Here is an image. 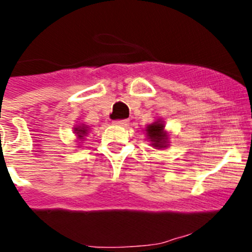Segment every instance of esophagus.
Here are the masks:
<instances>
[{"instance_id":"obj_1","label":"esophagus","mask_w":252,"mask_h":252,"mask_svg":"<svg viewBox=\"0 0 252 252\" xmlns=\"http://www.w3.org/2000/svg\"><path fill=\"white\" fill-rule=\"evenodd\" d=\"M128 119H119V121H114V124L115 126H126V124H128Z\"/></svg>"}]
</instances>
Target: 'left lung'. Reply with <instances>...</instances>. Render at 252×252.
<instances>
[{
    "label": "left lung",
    "mask_w": 252,
    "mask_h": 252,
    "mask_svg": "<svg viewBox=\"0 0 252 252\" xmlns=\"http://www.w3.org/2000/svg\"><path fill=\"white\" fill-rule=\"evenodd\" d=\"M147 134L149 137L150 142H153V147L155 148H164L166 147V134L164 133V124L157 123L150 124L147 129Z\"/></svg>",
    "instance_id": "left-lung-1"
}]
</instances>
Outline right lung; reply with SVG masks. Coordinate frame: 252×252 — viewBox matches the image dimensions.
Masks as SVG:
<instances>
[{"mask_svg":"<svg viewBox=\"0 0 252 252\" xmlns=\"http://www.w3.org/2000/svg\"><path fill=\"white\" fill-rule=\"evenodd\" d=\"M76 133L78 134V138H83L84 135H86L87 134V129H86V126H82V128H76Z\"/></svg>","mask_w":252,"mask_h":252,"instance_id":"add662e5","label":"right lung"}]
</instances>
